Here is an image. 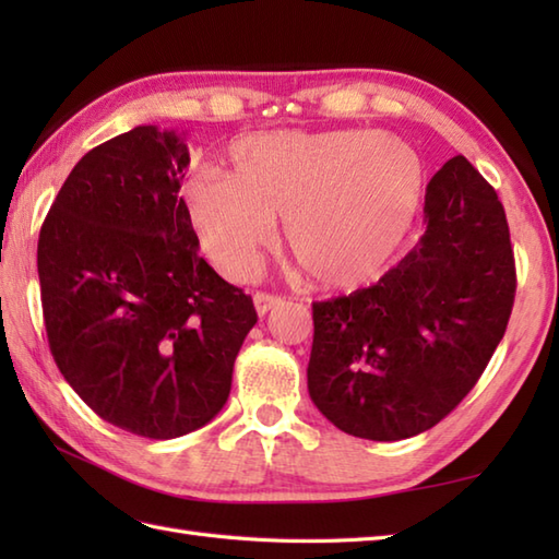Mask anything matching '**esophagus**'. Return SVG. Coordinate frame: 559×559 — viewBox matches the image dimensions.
Segmentation results:
<instances>
[{"instance_id": "1", "label": "esophagus", "mask_w": 559, "mask_h": 559, "mask_svg": "<svg viewBox=\"0 0 559 559\" xmlns=\"http://www.w3.org/2000/svg\"><path fill=\"white\" fill-rule=\"evenodd\" d=\"M281 302H283V298H278V295H271V293H257L254 295V307H257L259 317H264L271 310H276Z\"/></svg>"}]
</instances>
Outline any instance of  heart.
I'll use <instances>...</instances> for the list:
<instances>
[{
	"instance_id": "obj_1",
	"label": "heart",
	"mask_w": 559,
	"mask_h": 559,
	"mask_svg": "<svg viewBox=\"0 0 559 559\" xmlns=\"http://www.w3.org/2000/svg\"><path fill=\"white\" fill-rule=\"evenodd\" d=\"M423 194L415 151L389 134L264 132L230 146V173L204 168L182 206L204 254L245 281L286 218L290 254L326 288L377 278L411 233Z\"/></svg>"
}]
</instances>
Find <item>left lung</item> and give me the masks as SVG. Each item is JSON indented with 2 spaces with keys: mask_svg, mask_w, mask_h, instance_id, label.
I'll list each match as a JSON object with an SVG mask.
<instances>
[{
  "mask_svg": "<svg viewBox=\"0 0 559 559\" xmlns=\"http://www.w3.org/2000/svg\"><path fill=\"white\" fill-rule=\"evenodd\" d=\"M514 293L504 209L454 156L427 185L420 242L374 286L312 305L310 399L353 437L396 442L430 430L476 386Z\"/></svg>",
  "mask_w": 559,
  "mask_h": 559,
  "instance_id": "left-lung-1",
  "label": "left lung"
}]
</instances>
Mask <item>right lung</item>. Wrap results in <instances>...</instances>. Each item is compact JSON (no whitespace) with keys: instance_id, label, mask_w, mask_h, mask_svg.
<instances>
[{"instance_id":"1","label":"right lung","mask_w":559,"mask_h":559,"mask_svg":"<svg viewBox=\"0 0 559 559\" xmlns=\"http://www.w3.org/2000/svg\"><path fill=\"white\" fill-rule=\"evenodd\" d=\"M182 134L134 127L83 156L40 228L47 341L103 420L173 439L216 418L257 310L199 257Z\"/></svg>"}]
</instances>
